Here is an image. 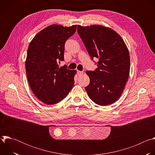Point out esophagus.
<instances>
[{
  "mask_svg": "<svg viewBox=\"0 0 155 155\" xmlns=\"http://www.w3.org/2000/svg\"><path fill=\"white\" fill-rule=\"evenodd\" d=\"M77 74H78V75H82V74H83V71H77Z\"/></svg>",
  "mask_w": 155,
  "mask_h": 155,
  "instance_id": "esophagus-1",
  "label": "esophagus"
}]
</instances>
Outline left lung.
<instances>
[{"label": "left lung", "mask_w": 155, "mask_h": 155, "mask_svg": "<svg viewBox=\"0 0 155 155\" xmlns=\"http://www.w3.org/2000/svg\"><path fill=\"white\" fill-rule=\"evenodd\" d=\"M77 31L91 59H99L97 68L86 72L90 83L85 90L97 105L113 104L120 97L129 77L130 58L126 44L115 31L103 26L78 25Z\"/></svg>", "instance_id": "1"}]
</instances>
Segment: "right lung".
I'll list each match as a JSON object with an SVG mask.
<instances>
[{"label": "right lung", "mask_w": 155, "mask_h": 155, "mask_svg": "<svg viewBox=\"0 0 155 155\" xmlns=\"http://www.w3.org/2000/svg\"><path fill=\"white\" fill-rule=\"evenodd\" d=\"M77 25L64 27L53 25L38 32L31 41L26 61L29 84L35 96L42 102L52 105L64 99L74 84L76 71L65 65L64 61L65 43L76 31Z\"/></svg>", "instance_id": "add662e5"}]
</instances>
